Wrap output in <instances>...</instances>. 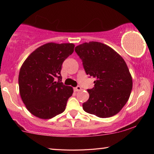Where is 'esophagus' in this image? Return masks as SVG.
I'll return each instance as SVG.
<instances>
[{"label":"esophagus","mask_w":154,"mask_h":154,"mask_svg":"<svg viewBox=\"0 0 154 154\" xmlns=\"http://www.w3.org/2000/svg\"><path fill=\"white\" fill-rule=\"evenodd\" d=\"M73 89H74V91H80L81 89H82L81 87H79V86H77V87H74Z\"/></svg>","instance_id":"1"}]
</instances>
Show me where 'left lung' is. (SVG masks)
Masks as SVG:
<instances>
[{"label": "left lung", "instance_id": "1", "mask_svg": "<svg viewBox=\"0 0 154 154\" xmlns=\"http://www.w3.org/2000/svg\"><path fill=\"white\" fill-rule=\"evenodd\" d=\"M75 50L87 75L96 78L94 87L87 89L89 98L83 103V109L100 118L115 115L132 90V78L125 61L112 48L99 42H85Z\"/></svg>", "mask_w": 154, "mask_h": 154}]
</instances>
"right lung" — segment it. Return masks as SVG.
<instances>
[{
  "label": "right lung",
  "mask_w": 154,
  "mask_h": 154,
  "mask_svg": "<svg viewBox=\"0 0 154 154\" xmlns=\"http://www.w3.org/2000/svg\"><path fill=\"white\" fill-rule=\"evenodd\" d=\"M74 48L72 43L45 44L23 63L19 72V90L25 106L34 116L48 119L65 111L73 89L61 82L60 72Z\"/></svg>",
  "instance_id": "add662e5"
}]
</instances>
